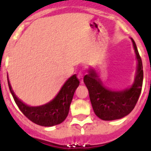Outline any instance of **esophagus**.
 <instances>
[{
  "label": "esophagus",
  "mask_w": 151,
  "mask_h": 151,
  "mask_svg": "<svg viewBox=\"0 0 151 151\" xmlns=\"http://www.w3.org/2000/svg\"><path fill=\"white\" fill-rule=\"evenodd\" d=\"M77 77H78V79L80 80V82H81V84H83V73L81 71L78 72Z\"/></svg>",
  "instance_id": "obj_1"
}]
</instances>
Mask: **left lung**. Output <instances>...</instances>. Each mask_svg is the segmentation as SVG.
Listing matches in <instances>:
<instances>
[{"instance_id":"1","label":"left lung","mask_w":151,"mask_h":151,"mask_svg":"<svg viewBox=\"0 0 151 151\" xmlns=\"http://www.w3.org/2000/svg\"><path fill=\"white\" fill-rule=\"evenodd\" d=\"M131 39L138 60L136 76L132 87L123 91L106 88L92 69H89L88 73L84 76V82L88 90L94 113L103 120H115L127 116L132 111L139 98L143 84V66L135 42L132 38Z\"/></svg>"}]
</instances>
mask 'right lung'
Instances as JSON below:
<instances>
[{
	"label": "right lung",
	"instance_id": "obj_1",
	"mask_svg": "<svg viewBox=\"0 0 151 151\" xmlns=\"http://www.w3.org/2000/svg\"><path fill=\"white\" fill-rule=\"evenodd\" d=\"M7 82L12 96L21 112L29 120L45 127L58 125L66 119L75 91L79 85V80L76 78V75H73L64 83L59 93L51 101L41 106H30L16 96L9 82L8 76Z\"/></svg>",
	"mask_w": 151,
	"mask_h": 151
}]
</instances>
